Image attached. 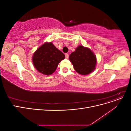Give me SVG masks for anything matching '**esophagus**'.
<instances>
[{"instance_id":"34e87169","label":"esophagus","mask_w":131,"mask_h":131,"mask_svg":"<svg viewBox=\"0 0 131 131\" xmlns=\"http://www.w3.org/2000/svg\"><path fill=\"white\" fill-rule=\"evenodd\" d=\"M65 56H66V58L68 59V57H69V54L68 53H66L65 54Z\"/></svg>"}]
</instances>
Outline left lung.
I'll list each match as a JSON object with an SVG mask.
<instances>
[{"label":"left lung","instance_id":"1","mask_svg":"<svg viewBox=\"0 0 131 131\" xmlns=\"http://www.w3.org/2000/svg\"><path fill=\"white\" fill-rule=\"evenodd\" d=\"M74 69L79 74L88 75L92 72L96 65V57L87 47L79 46L69 56Z\"/></svg>","mask_w":131,"mask_h":131}]
</instances>
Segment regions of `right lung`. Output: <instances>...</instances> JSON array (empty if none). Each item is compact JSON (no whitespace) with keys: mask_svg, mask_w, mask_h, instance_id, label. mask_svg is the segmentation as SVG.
Here are the masks:
<instances>
[{"mask_svg":"<svg viewBox=\"0 0 131 131\" xmlns=\"http://www.w3.org/2000/svg\"><path fill=\"white\" fill-rule=\"evenodd\" d=\"M65 58V55L58 50L52 43H45L35 51L33 62L38 72L49 75L52 74L60 62Z\"/></svg>","mask_w":131,"mask_h":131,"instance_id":"1","label":"right lung"}]
</instances>
